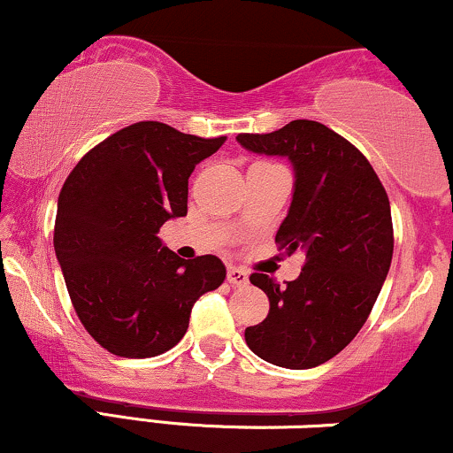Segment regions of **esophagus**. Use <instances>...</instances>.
<instances>
[{
    "label": "esophagus",
    "mask_w": 453,
    "mask_h": 453,
    "mask_svg": "<svg viewBox=\"0 0 453 453\" xmlns=\"http://www.w3.org/2000/svg\"><path fill=\"white\" fill-rule=\"evenodd\" d=\"M226 280H228V284H233V286H246L248 284V273L243 269H239V267H228Z\"/></svg>",
    "instance_id": "34e87169"
}]
</instances>
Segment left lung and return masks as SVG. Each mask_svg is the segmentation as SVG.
<instances>
[{
	"label": "left lung",
	"instance_id": "left-lung-1",
	"mask_svg": "<svg viewBox=\"0 0 453 453\" xmlns=\"http://www.w3.org/2000/svg\"><path fill=\"white\" fill-rule=\"evenodd\" d=\"M237 142L288 157L295 195L275 243L305 257L286 286L250 275L269 296V313L246 328V343L271 365L311 369L342 352L373 310L395 250L390 201L365 154L322 122L292 120L273 133H239Z\"/></svg>",
	"mask_w": 453,
	"mask_h": 453
}]
</instances>
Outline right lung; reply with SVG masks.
<instances>
[{"mask_svg":"<svg viewBox=\"0 0 453 453\" xmlns=\"http://www.w3.org/2000/svg\"><path fill=\"white\" fill-rule=\"evenodd\" d=\"M225 137L188 135L142 120L80 158L58 195L55 252L80 322L110 354L172 349L190 310L226 278L211 254L180 258L157 237L188 211V178Z\"/></svg>","mask_w":453,"mask_h":453,"instance_id":"obj_1","label":"right lung"}]
</instances>
